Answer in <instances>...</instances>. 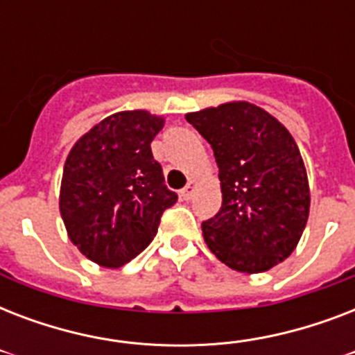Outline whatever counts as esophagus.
Listing matches in <instances>:
<instances>
[{
    "mask_svg": "<svg viewBox=\"0 0 355 355\" xmlns=\"http://www.w3.org/2000/svg\"><path fill=\"white\" fill-rule=\"evenodd\" d=\"M193 191H195V180H189L188 186L180 191V197H182L184 200H189L191 197H193Z\"/></svg>",
    "mask_w": 355,
    "mask_h": 355,
    "instance_id": "34e87169",
    "label": "esophagus"
}]
</instances>
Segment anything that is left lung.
I'll return each mask as SVG.
<instances>
[{
	"label": "left lung",
	"mask_w": 355,
	"mask_h": 355,
	"mask_svg": "<svg viewBox=\"0 0 355 355\" xmlns=\"http://www.w3.org/2000/svg\"><path fill=\"white\" fill-rule=\"evenodd\" d=\"M211 145L223 206L202 221L206 245L239 272H263L295 250L309 214L308 175L287 128L239 101L186 114Z\"/></svg>",
	"instance_id": "8db88e82"
}]
</instances>
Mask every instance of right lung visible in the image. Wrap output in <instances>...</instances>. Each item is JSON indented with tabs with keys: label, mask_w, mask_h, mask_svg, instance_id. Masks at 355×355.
Instances as JSON below:
<instances>
[{
	"label": "right lung",
	"mask_w": 355,
	"mask_h": 355,
	"mask_svg": "<svg viewBox=\"0 0 355 355\" xmlns=\"http://www.w3.org/2000/svg\"><path fill=\"white\" fill-rule=\"evenodd\" d=\"M164 119L145 110L103 119L69 150L60 186V216L75 247L92 261L118 269L158 232L177 202L150 141Z\"/></svg>",
	"instance_id": "add662e5"
}]
</instances>
